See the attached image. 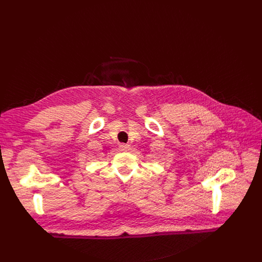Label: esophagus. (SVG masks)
I'll use <instances>...</instances> for the list:
<instances>
[{
    "mask_svg": "<svg viewBox=\"0 0 262 262\" xmlns=\"http://www.w3.org/2000/svg\"><path fill=\"white\" fill-rule=\"evenodd\" d=\"M119 148H120V150H127V149H129V145L128 144H124V143H121L120 145H119Z\"/></svg>",
    "mask_w": 262,
    "mask_h": 262,
    "instance_id": "obj_1",
    "label": "esophagus"
}]
</instances>
